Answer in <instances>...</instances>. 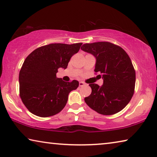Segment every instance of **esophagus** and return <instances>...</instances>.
<instances>
[{
  "instance_id": "obj_1",
  "label": "esophagus",
  "mask_w": 157,
  "mask_h": 157,
  "mask_svg": "<svg viewBox=\"0 0 157 157\" xmlns=\"http://www.w3.org/2000/svg\"><path fill=\"white\" fill-rule=\"evenodd\" d=\"M79 86H83L84 85H85V84H84L83 82H79Z\"/></svg>"
}]
</instances>
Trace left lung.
<instances>
[{"instance_id":"8db88e82","label":"left lung","mask_w":157,"mask_h":157,"mask_svg":"<svg viewBox=\"0 0 157 157\" xmlns=\"http://www.w3.org/2000/svg\"><path fill=\"white\" fill-rule=\"evenodd\" d=\"M81 49L95 57L94 71L103 79L101 86L89 84L91 94L84 98L85 103L104 115L123 110L132 98L136 83V72L127 53L109 42L84 44Z\"/></svg>"}]
</instances>
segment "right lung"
Listing matches in <instances>:
<instances>
[{"mask_svg": "<svg viewBox=\"0 0 157 157\" xmlns=\"http://www.w3.org/2000/svg\"><path fill=\"white\" fill-rule=\"evenodd\" d=\"M82 44H49L35 49L26 57L19 72V94L31 113L47 117L63 110L70 92L78 87L79 82H64L56 78V73L59 68H67Z\"/></svg>", "mask_w": 157, "mask_h": 157, "instance_id": "right-lung-1", "label": "right lung"}]
</instances>
